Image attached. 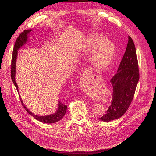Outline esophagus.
I'll use <instances>...</instances> for the list:
<instances>
[{
  "instance_id": "1",
  "label": "esophagus",
  "mask_w": 156,
  "mask_h": 156,
  "mask_svg": "<svg viewBox=\"0 0 156 156\" xmlns=\"http://www.w3.org/2000/svg\"><path fill=\"white\" fill-rule=\"evenodd\" d=\"M83 76H84V77L86 78V77H90V78H91L92 77V76H93V74H92V73H91V71H90V70H88V71H87V72H85V73H84V75Z\"/></svg>"
}]
</instances>
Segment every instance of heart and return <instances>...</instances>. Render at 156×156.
Returning <instances> with one entry per match:
<instances>
[{
    "label": "heart",
    "instance_id": "b5f03b06",
    "mask_svg": "<svg viewBox=\"0 0 156 156\" xmlns=\"http://www.w3.org/2000/svg\"><path fill=\"white\" fill-rule=\"evenodd\" d=\"M107 41V39L102 35L91 34L83 42L82 51L93 54L91 60L96 69L103 70L108 69L114 59L115 47L113 43Z\"/></svg>",
    "mask_w": 156,
    "mask_h": 156
}]
</instances>
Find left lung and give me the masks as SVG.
I'll return each instance as SVG.
<instances>
[{"mask_svg": "<svg viewBox=\"0 0 156 156\" xmlns=\"http://www.w3.org/2000/svg\"><path fill=\"white\" fill-rule=\"evenodd\" d=\"M140 75L135 44L129 36L125 52L117 70L111 79L112 99L106 114L99 119L107 122L121 117L126 112L134 96Z\"/></svg>", "mask_w": 156, "mask_h": 156, "instance_id": "8db88e82", "label": "left lung"}]
</instances>
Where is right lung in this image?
<instances>
[{"label": "right lung", "instance_id": "add662e5", "mask_svg": "<svg viewBox=\"0 0 156 156\" xmlns=\"http://www.w3.org/2000/svg\"><path fill=\"white\" fill-rule=\"evenodd\" d=\"M31 32H32V30H25L23 32H22L16 40L13 51L12 58V65H11V77L13 81V83L15 84L18 93H19L18 87L15 81L16 63V59L18 56V51L22 46H23L25 44H27V42H28L29 36L31 34ZM20 100L22 105H23V106L24 107V108H25V110L27 111V112L29 114L33 116L37 120L42 123H45L51 124V123H54L60 121L65 115L66 112V108H67V106L66 105H64L60 101H58L57 109L55 112V113H53L52 114H50L46 116H39V115H35L34 114L31 112L30 110L28 109V108L23 104V101L21 100V98H20Z\"/></svg>", "mask_w": 156, "mask_h": 156}]
</instances>
